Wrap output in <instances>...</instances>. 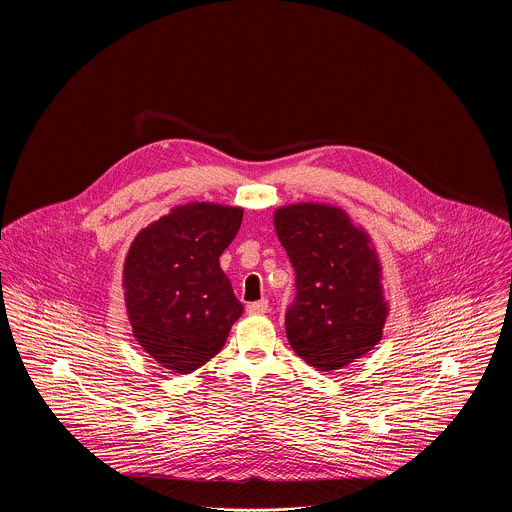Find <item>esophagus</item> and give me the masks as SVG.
Segmentation results:
<instances>
[{
    "instance_id": "obj_1",
    "label": "esophagus",
    "mask_w": 512,
    "mask_h": 512,
    "mask_svg": "<svg viewBox=\"0 0 512 512\" xmlns=\"http://www.w3.org/2000/svg\"><path fill=\"white\" fill-rule=\"evenodd\" d=\"M245 309H247V313H249V315H265L268 311V301L267 299L253 301V303H249Z\"/></svg>"
}]
</instances>
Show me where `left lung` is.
Wrapping results in <instances>:
<instances>
[{"instance_id":"left-lung-1","label":"left lung","mask_w":512,"mask_h":512,"mask_svg":"<svg viewBox=\"0 0 512 512\" xmlns=\"http://www.w3.org/2000/svg\"><path fill=\"white\" fill-rule=\"evenodd\" d=\"M295 270L286 311L293 351L322 372L361 359L382 340L388 307L368 236L330 205L297 203L274 213Z\"/></svg>"}]
</instances>
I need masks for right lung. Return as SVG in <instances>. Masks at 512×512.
Returning <instances> with one entry per match:
<instances>
[{"label": "right lung", "instance_id": "right-lung-1", "mask_svg": "<svg viewBox=\"0 0 512 512\" xmlns=\"http://www.w3.org/2000/svg\"><path fill=\"white\" fill-rule=\"evenodd\" d=\"M244 211L188 203L144 228L124 263L132 332L159 365L188 374L213 359L244 313L219 257Z\"/></svg>", "mask_w": 512, "mask_h": 512}]
</instances>
